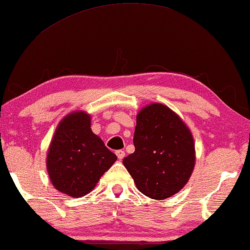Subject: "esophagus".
<instances>
[{
    "instance_id": "1",
    "label": "esophagus",
    "mask_w": 250,
    "mask_h": 250,
    "mask_svg": "<svg viewBox=\"0 0 250 250\" xmlns=\"http://www.w3.org/2000/svg\"><path fill=\"white\" fill-rule=\"evenodd\" d=\"M116 155H117V157L119 158V160H123V158L125 157V151L122 150V149H121V150L116 151Z\"/></svg>"
}]
</instances>
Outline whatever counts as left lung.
<instances>
[{
  "label": "left lung",
  "mask_w": 250,
  "mask_h": 250,
  "mask_svg": "<svg viewBox=\"0 0 250 250\" xmlns=\"http://www.w3.org/2000/svg\"><path fill=\"white\" fill-rule=\"evenodd\" d=\"M135 150L123 160L137 188L146 196L163 200L179 192L195 165L189 128L167 105L153 103L137 116Z\"/></svg>",
  "instance_id": "left-lung-1"
}]
</instances>
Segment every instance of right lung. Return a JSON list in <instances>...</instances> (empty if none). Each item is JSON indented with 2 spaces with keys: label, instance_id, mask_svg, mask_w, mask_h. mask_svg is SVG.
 I'll return each instance as SVG.
<instances>
[{
  "label": "right lung",
  "instance_id": "1",
  "mask_svg": "<svg viewBox=\"0 0 250 250\" xmlns=\"http://www.w3.org/2000/svg\"><path fill=\"white\" fill-rule=\"evenodd\" d=\"M117 156L90 128V116L76 111L62 119L47 155L51 184L72 197L88 194Z\"/></svg>",
  "mask_w": 250,
  "mask_h": 250
}]
</instances>
